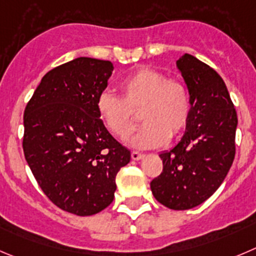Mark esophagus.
<instances>
[{"instance_id": "1", "label": "esophagus", "mask_w": 256, "mask_h": 256, "mask_svg": "<svg viewBox=\"0 0 256 256\" xmlns=\"http://www.w3.org/2000/svg\"><path fill=\"white\" fill-rule=\"evenodd\" d=\"M130 157H132L133 160H142L143 157H144V154H143V153H140V152H136V150H133V152L130 153Z\"/></svg>"}]
</instances>
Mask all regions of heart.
Returning a JSON list of instances; mask_svg holds the SVG:
<instances>
[{"instance_id": "b5f03b06", "label": "heart", "mask_w": 256, "mask_h": 256, "mask_svg": "<svg viewBox=\"0 0 256 256\" xmlns=\"http://www.w3.org/2000/svg\"><path fill=\"white\" fill-rule=\"evenodd\" d=\"M120 96L103 92L96 112L106 130L126 140L136 130L134 112L140 110L143 126L130 144L138 148L160 147L180 137L191 116V98L186 85L164 72L140 68L120 82Z\"/></svg>"}]
</instances>
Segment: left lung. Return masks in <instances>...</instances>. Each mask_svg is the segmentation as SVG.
<instances>
[{
    "mask_svg": "<svg viewBox=\"0 0 256 256\" xmlns=\"http://www.w3.org/2000/svg\"><path fill=\"white\" fill-rule=\"evenodd\" d=\"M191 98V116L178 144L160 153L163 170L150 182L158 202L172 210L202 204L225 180L235 157L238 114L222 78L190 54L177 60Z\"/></svg>",
    "mask_w": 256,
    "mask_h": 256,
    "instance_id": "left-lung-1",
    "label": "left lung"
}]
</instances>
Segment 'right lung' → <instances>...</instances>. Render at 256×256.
<instances>
[{
    "instance_id": "1",
    "label": "right lung",
    "mask_w": 256,
    "mask_h": 256,
    "mask_svg": "<svg viewBox=\"0 0 256 256\" xmlns=\"http://www.w3.org/2000/svg\"><path fill=\"white\" fill-rule=\"evenodd\" d=\"M112 72L110 62L93 58L54 68L24 113L22 148L34 177L54 205L79 216L110 205L116 174L130 160L96 112Z\"/></svg>"
}]
</instances>
